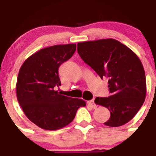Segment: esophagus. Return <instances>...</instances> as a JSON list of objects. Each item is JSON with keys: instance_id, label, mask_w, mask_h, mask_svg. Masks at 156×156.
<instances>
[{"instance_id": "obj_1", "label": "esophagus", "mask_w": 156, "mask_h": 156, "mask_svg": "<svg viewBox=\"0 0 156 156\" xmlns=\"http://www.w3.org/2000/svg\"><path fill=\"white\" fill-rule=\"evenodd\" d=\"M87 103H88V105H90L91 107H92V108H97V105L95 104V103H94V100L93 99L92 101H89L87 102Z\"/></svg>"}]
</instances>
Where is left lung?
I'll list each match as a JSON object with an SVG mask.
<instances>
[{"instance_id":"1","label":"left lung","mask_w":156,"mask_h":156,"mask_svg":"<svg viewBox=\"0 0 156 156\" xmlns=\"http://www.w3.org/2000/svg\"><path fill=\"white\" fill-rule=\"evenodd\" d=\"M78 53L101 79L108 78L112 95L94 100L111 113L104 124L119 127L131 120L146 98L145 73L136 54L114 39L78 42Z\"/></svg>"}]
</instances>
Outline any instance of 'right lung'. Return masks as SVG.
Segmentation results:
<instances>
[{
    "label": "right lung",
    "instance_id": "add662e5",
    "mask_svg": "<svg viewBox=\"0 0 156 156\" xmlns=\"http://www.w3.org/2000/svg\"><path fill=\"white\" fill-rule=\"evenodd\" d=\"M76 44H57L36 52L25 61L17 76V98L29 120L39 128L56 130L74 119L82 99L62 95L58 68L73 56Z\"/></svg>",
    "mask_w": 156,
    "mask_h": 156
}]
</instances>
